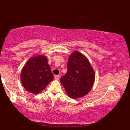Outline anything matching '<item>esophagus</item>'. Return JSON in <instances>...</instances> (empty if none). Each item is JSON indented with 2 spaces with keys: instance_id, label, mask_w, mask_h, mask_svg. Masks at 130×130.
<instances>
[{
  "instance_id": "esophagus-1",
  "label": "esophagus",
  "mask_w": 130,
  "mask_h": 130,
  "mask_svg": "<svg viewBox=\"0 0 130 130\" xmlns=\"http://www.w3.org/2000/svg\"><path fill=\"white\" fill-rule=\"evenodd\" d=\"M59 78H60V76L59 75L54 76V79H56V80H58V79H59Z\"/></svg>"
}]
</instances>
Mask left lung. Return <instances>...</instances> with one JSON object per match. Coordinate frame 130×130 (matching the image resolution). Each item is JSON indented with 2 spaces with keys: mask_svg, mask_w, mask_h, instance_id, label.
<instances>
[{
  "mask_svg": "<svg viewBox=\"0 0 130 130\" xmlns=\"http://www.w3.org/2000/svg\"><path fill=\"white\" fill-rule=\"evenodd\" d=\"M95 74L88 58L78 51L70 55L67 63V72L60 82L69 97L80 98L86 95L95 82Z\"/></svg>",
  "mask_w": 130,
  "mask_h": 130,
  "instance_id": "left-lung-1",
  "label": "left lung"
}]
</instances>
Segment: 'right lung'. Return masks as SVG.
Listing matches in <instances>:
<instances>
[{
  "instance_id": "right-lung-1",
  "label": "right lung",
  "mask_w": 130,
  "mask_h": 130,
  "mask_svg": "<svg viewBox=\"0 0 130 130\" xmlns=\"http://www.w3.org/2000/svg\"><path fill=\"white\" fill-rule=\"evenodd\" d=\"M47 60L42 55L33 57L23 67L21 80L25 89L30 93H40L54 79Z\"/></svg>"
}]
</instances>
